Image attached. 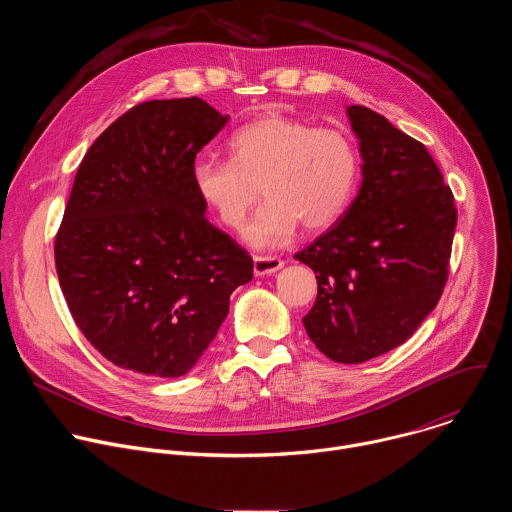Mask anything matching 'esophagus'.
<instances>
[{
  "label": "esophagus",
  "mask_w": 512,
  "mask_h": 512,
  "mask_svg": "<svg viewBox=\"0 0 512 512\" xmlns=\"http://www.w3.org/2000/svg\"><path fill=\"white\" fill-rule=\"evenodd\" d=\"M283 267V259L279 257H263L255 255L253 257V271L255 275H271Z\"/></svg>",
  "instance_id": "esophagus-1"
}]
</instances>
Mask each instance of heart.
Returning a JSON list of instances; mask_svg holds the SVG:
<instances>
[{
	"instance_id": "1",
	"label": "heart",
	"mask_w": 512,
	"mask_h": 512,
	"mask_svg": "<svg viewBox=\"0 0 512 512\" xmlns=\"http://www.w3.org/2000/svg\"><path fill=\"white\" fill-rule=\"evenodd\" d=\"M229 162L198 160L196 196L227 229L241 231L261 194L267 202L247 229L255 247H277L298 227L322 233L348 210L360 182V152L342 127H316L281 113L241 125L227 141Z\"/></svg>"
}]
</instances>
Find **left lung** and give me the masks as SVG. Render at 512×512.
Masks as SVG:
<instances>
[{"label": "left lung", "mask_w": 512, "mask_h": 512, "mask_svg": "<svg viewBox=\"0 0 512 512\" xmlns=\"http://www.w3.org/2000/svg\"><path fill=\"white\" fill-rule=\"evenodd\" d=\"M362 184L340 221L296 259L318 279L304 316L330 360L358 364L403 344L448 281L458 210L425 145L377 111L348 107Z\"/></svg>", "instance_id": "8db88e82"}]
</instances>
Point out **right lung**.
<instances>
[{
    "label": "right lung",
    "instance_id": "add662e5",
    "mask_svg": "<svg viewBox=\"0 0 512 512\" xmlns=\"http://www.w3.org/2000/svg\"><path fill=\"white\" fill-rule=\"evenodd\" d=\"M198 97L145 101L83 158L54 241L60 289L85 338L113 364L186 375L253 279L251 255L208 223L190 170L225 127Z\"/></svg>",
    "mask_w": 512,
    "mask_h": 512
}]
</instances>
